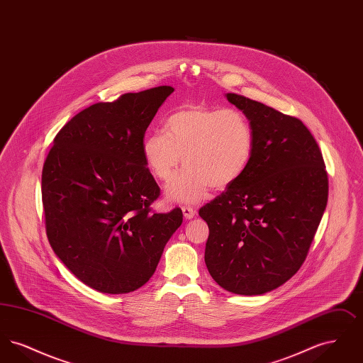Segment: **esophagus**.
I'll list each match as a JSON object with an SVG mask.
<instances>
[{
    "instance_id": "1",
    "label": "esophagus",
    "mask_w": 363,
    "mask_h": 363,
    "mask_svg": "<svg viewBox=\"0 0 363 363\" xmlns=\"http://www.w3.org/2000/svg\"><path fill=\"white\" fill-rule=\"evenodd\" d=\"M182 212H184V218H185L186 220L193 219L194 215H196V211L191 207H188V206H186V207H182Z\"/></svg>"
}]
</instances>
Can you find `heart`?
Instances as JSON below:
<instances>
[{
  "instance_id": "b5f03b06",
  "label": "heart",
  "mask_w": 363,
  "mask_h": 363,
  "mask_svg": "<svg viewBox=\"0 0 363 363\" xmlns=\"http://www.w3.org/2000/svg\"><path fill=\"white\" fill-rule=\"evenodd\" d=\"M141 152L159 181H169L184 162L186 169L166 186V197L199 204L211 186L228 188L246 170L253 152V129L240 110L185 106L167 117L164 132L144 138Z\"/></svg>"
}]
</instances>
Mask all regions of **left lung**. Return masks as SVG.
<instances>
[{"label":"left lung","mask_w":363,"mask_h":363,"mask_svg":"<svg viewBox=\"0 0 363 363\" xmlns=\"http://www.w3.org/2000/svg\"><path fill=\"white\" fill-rule=\"evenodd\" d=\"M253 129L241 177L200 208L207 222L206 264L227 291L261 295L294 277L309 252L328 201V175L309 129L290 116L225 94Z\"/></svg>","instance_id":"8db88e82"}]
</instances>
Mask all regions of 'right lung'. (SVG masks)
Returning <instances> with one entry per match:
<instances>
[{"mask_svg":"<svg viewBox=\"0 0 363 363\" xmlns=\"http://www.w3.org/2000/svg\"><path fill=\"white\" fill-rule=\"evenodd\" d=\"M162 86L89 106L54 138L42 172L48 238L57 257L88 287L126 294L154 275L182 211L150 213L160 189L141 144Z\"/></svg>","mask_w":363,"mask_h":363,"instance_id":"1","label":"right lung"}]
</instances>
